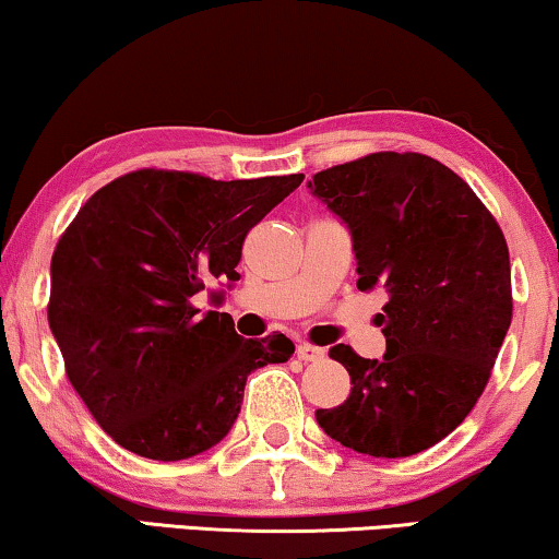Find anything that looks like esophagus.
<instances>
[{
  "label": "esophagus",
  "instance_id": "esophagus-1",
  "mask_svg": "<svg viewBox=\"0 0 559 559\" xmlns=\"http://www.w3.org/2000/svg\"><path fill=\"white\" fill-rule=\"evenodd\" d=\"M296 355H298V359L301 361H321L324 359V349L321 347H313V344H298V349H296Z\"/></svg>",
  "mask_w": 559,
  "mask_h": 559
}]
</instances>
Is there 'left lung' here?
<instances>
[{"label":"left lung","mask_w":559,"mask_h":559,"mask_svg":"<svg viewBox=\"0 0 559 559\" xmlns=\"http://www.w3.org/2000/svg\"><path fill=\"white\" fill-rule=\"evenodd\" d=\"M349 227L357 288H382L388 352L347 344L329 357L352 377L342 405L317 411L329 438L374 459L436 445L481 397L512 324L504 233L463 179L426 154L377 152L309 182Z\"/></svg>","instance_id":"8db88e82"}]
</instances>
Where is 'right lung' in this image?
<instances>
[{"mask_svg":"<svg viewBox=\"0 0 559 559\" xmlns=\"http://www.w3.org/2000/svg\"><path fill=\"white\" fill-rule=\"evenodd\" d=\"M304 175L219 182L139 169L100 187L60 235L47 321L66 374L100 428L152 461L219 443L248 374L294 355L283 334L242 340L230 313L192 306L238 281L242 240Z\"/></svg>","mask_w":559,"mask_h":559,"instance_id":"1","label":"right lung"}]
</instances>
